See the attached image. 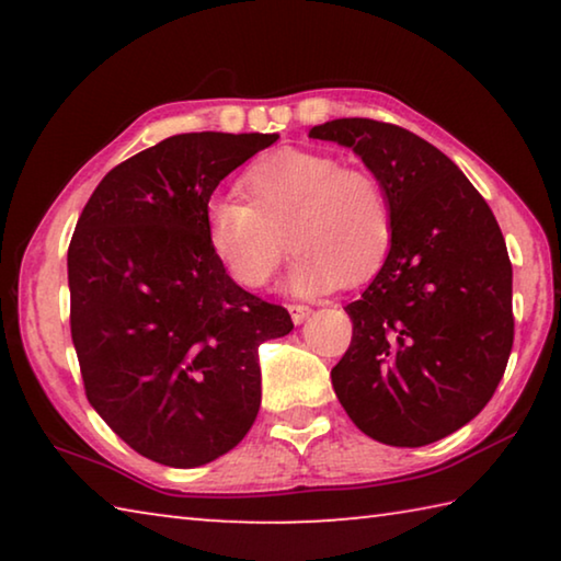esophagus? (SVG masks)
<instances>
[{
  "label": "esophagus",
  "instance_id": "esophagus-1",
  "mask_svg": "<svg viewBox=\"0 0 561 561\" xmlns=\"http://www.w3.org/2000/svg\"><path fill=\"white\" fill-rule=\"evenodd\" d=\"M287 309L294 324H301V321H307L311 317V307H307V304H289Z\"/></svg>",
  "mask_w": 561,
  "mask_h": 561
}]
</instances>
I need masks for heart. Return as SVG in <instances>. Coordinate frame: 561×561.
Segmentation results:
<instances>
[{
	"mask_svg": "<svg viewBox=\"0 0 561 561\" xmlns=\"http://www.w3.org/2000/svg\"><path fill=\"white\" fill-rule=\"evenodd\" d=\"M237 195L205 205L213 252L247 289L267 287L287 242L297 260L289 287L321 294L374 279L396 237V213L383 180L366 168H344L317 150L279 148L244 170ZM288 240H283V234Z\"/></svg>",
	"mask_w": 561,
	"mask_h": 561,
	"instance_id": "b5f03b06",
	"label": "heart"
}]
</instances>
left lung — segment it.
I'll return each instance as SVG.
<instances>
[{
    "label": "left lung",
    "mask_w": 561,
    "mask_h": 561,
    "mask_svg": "<svg viewBox=\"0 0 561 561\" xmlns=\"http://www.w3.org/2000/svg\"><path fill=\"white\" fill-rule=\"evenodd\" d=\"M309 138L354 148L383 180L396 237L351 301L348 351L331 368L368 438L421 448L470 423L495 393L515 339L512 262L490 205L453 160L401 126L339 118Z\"/></svg>",
    "instance_id": "8db88e82"
}]
</instances>
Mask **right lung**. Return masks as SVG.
Returning <instances> with one entry per match:
<instances>
[{
  "instance_id": "add662e5",
  "label": "right lung",
  "mask_w": 561,
  "mask_h": 561,
  "mask_svg": "<svg viewBox=\"0 0 561 561\" xmlns=\"http://www.w3.org/2000/svg\"><path fill=\"white\" fill-rule=\"evenodd\" d=\"M277 133H180L123 160L93 190L69 244L71 339L83 391L148 460L197 468L260 413L257 346L289 311L237 287L205 205Z\"/></svg>"
}]
</instances>
